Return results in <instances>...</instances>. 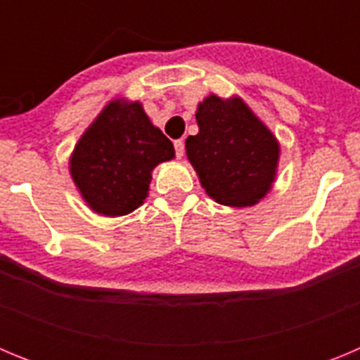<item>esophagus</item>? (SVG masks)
Here are the masks:
<instances>
[{"instance_id": "1", "label": "esophagus", "mask_w": 360, "mask_h": 360, "mask_svg": "<svg viewBox=\"0 0 360 360\" xmlns=\"http://www.w3.org/2000/svg\"><path fill=\"white\" fill-rule=\"evenodd\" d=\"M184 151H186V144H184V141H174V153H176V158H182Z\"/></svg>"}]
</instances>
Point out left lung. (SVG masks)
Returning <instances> with one entry per match:
<instances>
[{
	"instance_id": "8db88e82",
	"label": "left lung",
	"mask_w": 360,
	"mask_h": 360,
	"mask_svg": "<svg viewBox=\"0 0 360 360\" xmlns=\"http://www.w3.org/2000/svg\"><path fill=\"white\" fill-rule=\"evenodd\" d=\"M198 135L187 136V158L212 200L247 207L272 187L279 144L265 124L238 97L209 95L196 111Z\"/></svg>"
}]
</instances>
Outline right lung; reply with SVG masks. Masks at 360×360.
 I'll return each mask as SVG.
<instances>
[{
  "label": "right lung",
  "instance_id": "add662e5",
  "mask_svg": "<svg viewBox=\"0 0 360 360\" xmlns=\"http://www.w3.org/2000/svg\"><path fill=\"white\" fill-rule=\"evenodd\" d=\"M173 157V144L141 103L111 101L79 139L70 173L95 212L124 216L148 196L153 167Z\"/></svg>",
  "mask_w": 360,
  "mask_h": 360
}]
</instances>
